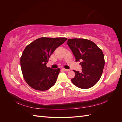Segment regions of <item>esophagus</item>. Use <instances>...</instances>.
<instances>
[{
  "mask_svg": "<svg viewBox=\"0 0 122 122\" xmlns=\"http://www.w3.org/2000/svg\"><path fill=\"white\" fill-rule=\"evenodd\" d=\"M62 70H63L64 71H66V72H68L70 71L69 69H64V68L62 69Z\"/></svg>",
  "mask_w": 122,
  "mask_h": 122,
  "instance_id": "34e87169",
  "label": "esophagus"
}]
</instances>
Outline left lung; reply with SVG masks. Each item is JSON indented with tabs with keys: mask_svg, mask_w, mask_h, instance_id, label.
<instances>
[{
	"mask_svg": "<svg viewBox=\"0 0 122 122\" xmlns=\"http://www.w3.org/2000/svg\"><path fill=\"white\" fill-rule=\"evenodd\" d=\"M67 44L76 59L80 61L82 71H74L75 76L72 83L82 89L92 87L100 79L104 69V54L96 44L84 39H70Z\"/></svg>",
	"mask_w": 122,
	"mask_h": 122,
	"instance_id": "1",
	"label": "left lung"
}]
</instances>
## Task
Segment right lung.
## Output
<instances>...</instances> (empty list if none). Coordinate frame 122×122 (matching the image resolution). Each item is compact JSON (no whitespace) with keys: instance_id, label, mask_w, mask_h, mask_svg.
<instances>
[{"instance_id":"add662e5","label":"right lung","mask_w":122,"mask_h":122,"mask_svg":"<svg viewBox=\"0 0 122 122\" xmlns=\"http://www.w3.org/2000/svg\"><path fill=\"white\" fill-rule=\"evenodd\" d=\"M67 38H45L36 40L25 47L20 58L22 72L25 81L38 91L49 89L56 81L60 69L46 66L54 50Z\"/></svg>"}]
</instances>
